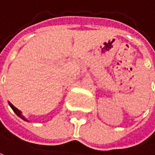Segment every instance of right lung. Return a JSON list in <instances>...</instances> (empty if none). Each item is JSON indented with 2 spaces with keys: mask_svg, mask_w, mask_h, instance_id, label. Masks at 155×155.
<instances>
[{
  "mask_svg": "<svg viewBox=\"0 0 155 155\" xmlns=\"http://www.w3.org/2000/svg\"><path fill=\"white\" fill-rule=\"evenodd\" d=\"M8 104H9V106L11 107V108L13 109V111H14V112H15V113L17 114V116H19V117H21L22 119H24V120H25V121H27V120H26V119L25 118V116H22V114H21V112H20V111H19V110L17 109V107H14V106L12 105V104H11L10 102H8Z\"/></svg>",
  "mask_w": 155,
  "mask_h": 155,
  "instance_id": "1",
  "label": "right lung"
}]
</instances>
